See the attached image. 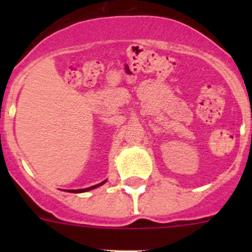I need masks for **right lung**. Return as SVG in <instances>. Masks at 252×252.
I'll list each match as a JSON object with an SVG mask.
<instances>
[{
	"mask_svg": "<svg viewBox=\"0 0 252 252\" xmlns=\"http://www.w3.org/2000/svg\"><path fill=\"white\" fill-rule=\"evenodd\" d=\"M106 182H107V179L103 180V182H101L100 184L93 185V187H90V188H85V189H78V190H67V191H68V192H77V194H79V192H86V191H89V190H93V189H95V188L101 187V185L105 184Z\"/></svg>",
	"mask_w": 252,
	"mask_h": 252,
	"instance_id": "add662e5",
	"label": "right lung"
}]
</instances>
